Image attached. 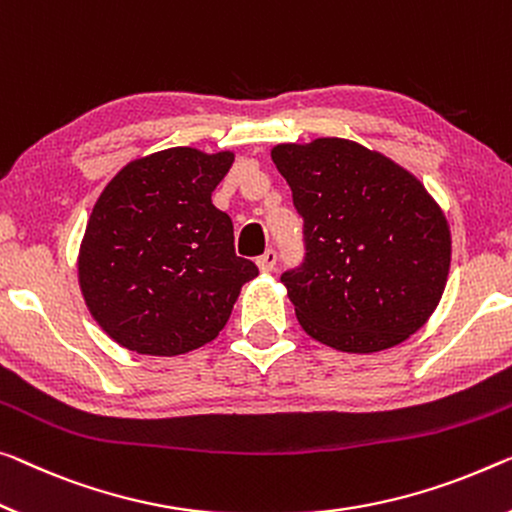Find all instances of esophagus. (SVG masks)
<instances>
[{
	"label": "esophagus",
	"mask_w": 512,
	"mask_h": 512,
	"mask_svg": "<svg viewBox=\"0 0 512 512\" xmlns=\"http://www.w3.org/2000/svg\"><path fill=\"white\" fill-rule=\"evenodd\" d=\"M256 265H258V270H261V272H272L274 265H277V251L267 249L265 254H263L261 258H258Z\"/></svg>",
	"instance_id": "1"
}]
</instances>
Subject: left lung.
<instances>
[{"mask_svg":"<svg viewBox=\"0 0 512 512\" xmlns=\"http://www.w3.org/2000/svg\"><path fill=\"white\" fill-rule=\"evenodd\" d=\"M272 160L304 217L306 263L281 277L304 332L350 355L419 332L451 267V229L421 180L338 137L277 144Z\"/></svg>","mask_w":512,"mask_h":512,"instance_id":"obj_1","label":"left lung"}]
</instances>
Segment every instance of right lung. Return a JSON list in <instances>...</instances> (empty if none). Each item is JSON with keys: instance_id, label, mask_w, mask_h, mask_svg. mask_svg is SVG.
<instances>
[{"instance_id": "add662e5", "label": "right lung", "mask_w": 512, "mask_h": 512, "mask_svg": "<svg viewBox=\"0 0 512 512\" xmlns=\"http://www.w3.org/2000/svg\"><path fill=\"white\" fill-rule=\"evenodd\" d=\"M231 151L176 146L125 164L77 254L84 304L125 350L176 357L215 341L258 267L235 256L233 222L212 206Z\"/></svg>"}]
</instances>
